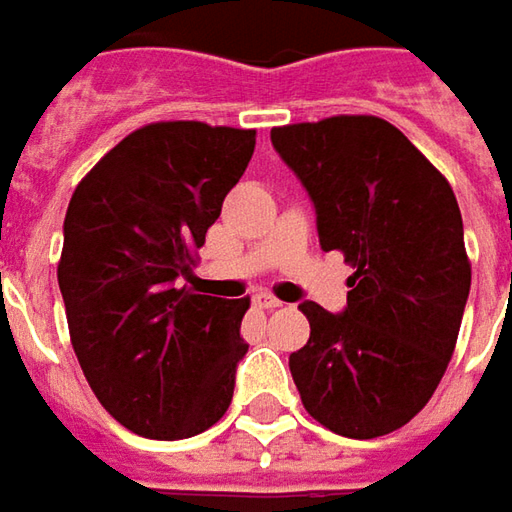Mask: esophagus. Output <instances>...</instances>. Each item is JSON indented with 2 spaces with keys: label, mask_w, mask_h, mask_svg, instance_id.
Returning <instances> with one entry per match:
<instances>
[{
  "label": "esophagus",
  "mask_w": 512,
  "mask_h": 512,
  "mask_svg": "<svg viewBox=\"0 0 512 512\" xmlns=\"http://www.w3.org/2000/svg\"><path fill=\"white\" fill-rule=\"evenodd\" d=\"M253 305L259 307V310H276V307H282V302H279V299H273V296L259 293V296H253Z\"/></svg>",
  "instance_id": "1"
}]
</instances>
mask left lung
<instances>
[{
  "mask_svg": "<svg viewBox=\"0 0 512 512\" xmlns=\"http://www.w3.org/2000/svg\"><path fill=\"white\" fill-rule=\"evenodd\" d=\"M316 207L322 250L356 267L347 307L299 310L310 339L290 353L305 410L347 439L399 430L442 382L470 293L459 202L402 130L333 116L270 130Z\"/></svg>",
  "mask_w": 512,
  "mask_h": 512,
  "instance_id": "8db88e82",
  "label": "left lung"
}]
</instances>
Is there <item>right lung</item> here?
Masks as SVG:
<instances>
[{
  "label": "right lung",
  "instance_id": "obj_1",
  "mask_svg": "<svg viewBox=\"0 0 512 512\" xmlns=\"http://www.w3.org/2000/svg\"><path fill=\"white\" fill-rule=\"evenodd\" d=\"M256 130L156 122L73 190L59 290L70 342L110 416L145 439H190L225 416L247 299L179 287L245 173Z\"/></svg>",
  "mask_w": 512,
  "mask_h": 512
}]
</instances>
